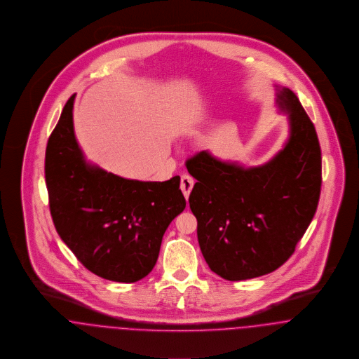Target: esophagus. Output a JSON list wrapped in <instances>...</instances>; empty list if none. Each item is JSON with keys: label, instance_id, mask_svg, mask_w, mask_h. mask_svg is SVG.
<instances>
[{"label": "esophagus", "instance_id": "esophagus-1", "mask_svg": "<svg viewBox=\"0 0 359 359\" xmlns=\"http://www.w3.org/2000/svg\"><path fill=\"white\" fill-rule=\"evenodd\" d=\"M193 185H194V180L188 175V174H184L182 177H181V190H182V193H184V196H185V198L188 200L189 194H190V191H191V189H193Z\"/></svg>", "mask_w": 359, "mask_h": 359}]
</instances>
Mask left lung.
Instances as JSON below:
<instances>
[{
  "mask_svg": "<svg viewBox=\"0 0 359 359\" xmlns=\"http://www.w3.org/2000/svg\"><path fill=\"white\" fill-rule=\"evenodd\" d=\"M289 118V139L269 162L243 168L208 151L188 159L197 180L189 205L197 219L201 252L213 273L228 281L261 277L294 252L320 197L321 151L313 123L297 95L277 89Z\"/></svg>",
  "mask_w": 359,
  "mask_h": 359,
  "instance_id": "8db88e82",
  "label": "left lung"
}]
</instances>
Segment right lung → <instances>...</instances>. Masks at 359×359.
I'll return each instance as SVG.
<instances>
[{
	"instance_id": "1",
	"label": "right lung",
	"mask_w": 359,
	"mask_h": 359,
	"mask_svg": "<svg viewBox=\"0 0 359 359\" xmlns=\"http://www.w3.org/2000/svg\"><path fill=\"white\" fill-rule=\"evenodd\" d=\"M66 102L47 149L44 174L60 239L95 276L136 283L156 264L165 231L187 201L180 177L165 182L127 180L85 161Z\"/></svg>"
}]
</instances>
